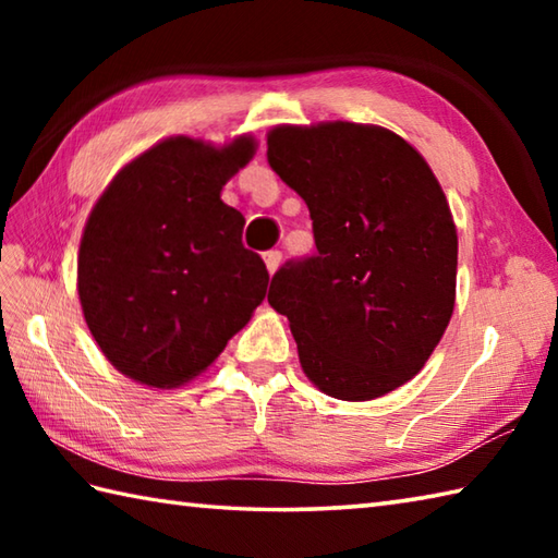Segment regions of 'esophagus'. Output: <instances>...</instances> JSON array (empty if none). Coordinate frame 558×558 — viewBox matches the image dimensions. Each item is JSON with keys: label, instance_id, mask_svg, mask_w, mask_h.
I'll list each match as a JSON object with an SVG mask.
<instances>
[{"label": "esophagus", "instance_id": "obj_1", "mask_svg": "<svg viewBox=\"0 0 558 558\" xmlns=\"http://www.w3.org/2000/svg\"><path fill=\"white\" fill-rule=\"evenodd\" d=\"M280 258H282V254L280 252H266L264 254V260H266V268H268V272L272 276V272L278 270V266H280Z\"/></svg>", "mask_w": 558, "mask_h": 558}]
</instances>
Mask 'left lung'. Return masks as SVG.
Wrapping results in <instances>:
<instances>
[{
	"label": "left lung",
	"instance_id": "obj_1",
	"mask_svg": "<svg viewBox=\"0 0 558 558\" xmlns=\"http://www.w3.org/2000/svg\"><path fill=\"white\" fill-rule=\"evenodd\" d=\"M266 156L316 242L276 270L268 302L318 390L381 398L420 374L453 314L458 234L441 186L405 138L372 124H282Z\"/></svg>",
	"mask_w": 558,
	"mask_h": 558
}]
</instances>
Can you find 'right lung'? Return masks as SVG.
Segmentation results:
<instances>
[{
    "label": "right lung",
    "mask_w": 558,
    "mask_h": 558,
    "mask_svg": "<svg viewBox=\"0 0 558 558\" xmlns=\"http://www.w3.org/2000/svg\"><path fill=\"white\" fill-rule=\"evenodd\" d=\"M254 150L252 136L222 148L165 138L124 165L93 206L78 300L117 372L153 388L192 381L264 302V258L244 248V216L220 198Z\"/></svg>",
    "instance_id": "add662e5"
}]
</instances>
